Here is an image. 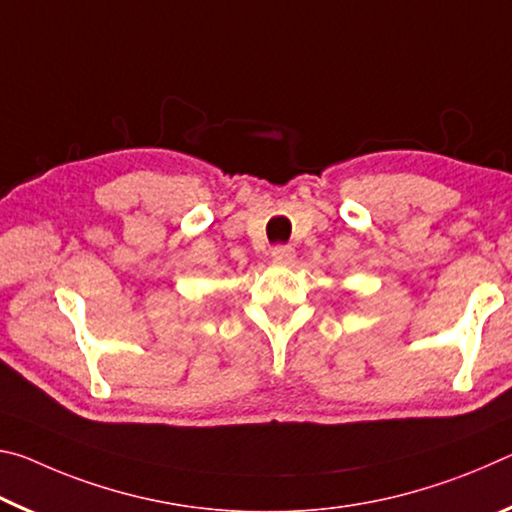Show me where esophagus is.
<instances>
[{"mask_svg":"<svg viewBox=\"0 0 512 512\" xmlns=\"http://www.w3.org/2000/svg\"><path fill=\"white\" fill-rule=\"evenodd\" d=\"M272 261L279 265H290L292 261H295V249L288 245H276L272 249Z\"/></svg>","mask_w":512,"mask_h":512,"instance_id":"obj_1","label":"esophagus"}]
</instances>
